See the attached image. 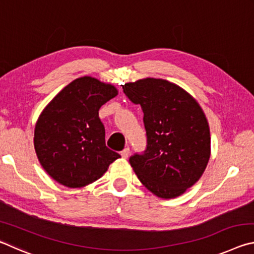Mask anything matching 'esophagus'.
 <instances>
[{"instance_id": "obj_1", "label": "esophagus", "mask_w": 254, "mask_h": 254, "mask_svg": "<svg viewBox=\"0 0 254 254\" xmlns=\"http://www.w3.org/2000/svg\"><path fill=\"white\" fill-rule=\"evenodd\" d=\"M128 153H130V148H124L121 151V157L127 159L128 157Z\"/></svg>"}]
</instances>
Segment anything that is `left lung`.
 <instances>
[{
	"mask_svg": "<svg viewBox=\"0 0 254 254\" xmlns=\"http://www.w3.org/2000/svg\"><path fill=\"white\" fill-rule=\"evenodd\" d=\"M122 87L142 109L147 132V148L130 157L131 167L154 195L180 196L198 182L209 160V127L203 110L186 91L165 79H140Z\"/></svg>",
	"mask_w": 254,
	"mask_h": 254,
	"instance_id": "left-lung-1",
	"label": "left lung"
}]
</instances>
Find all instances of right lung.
Wrapping results in <instances>:
<instances>
[{
    "mask_svg": "<svg viewBox=\"0 0 254 254\" xmlns=\"http://www.w3.org/2000/svg\"><path fill=\"white\" fill-rule=\"evenodd\" d=\"M118 95L111 84L93 77L77 78L58 93L38 119L34 149L51 178L79 188L101 178L120 154L105 144L101 106Z\"/></svg>",
    "mask_w": 254,
    "mask_h": 254,
    "instance_id": "add662e5",
    "label": "right lung"
}]
</instances>
